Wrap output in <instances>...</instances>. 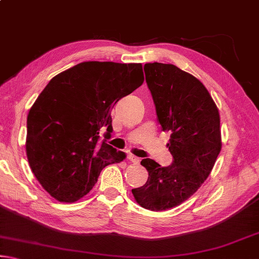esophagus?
<instances>
[{
    "label": "esophagus",
    "instance_id": "esophagus-1",
    "mask_svg": "<svg viewBox=\"0 0 259 259\" xmlns=\"http://www.w3.org/2000/svg\"><path fill=\"white\" fill-rule=\"evenodd\" d=\"M128 160L133 162V163H136V164H138L139 162H140V159H139V157L135 156V155H133V154H129V155H128Z\"/></svg>",
    "mask_w": 259,
    "mask_h": 259
}]
</instances>
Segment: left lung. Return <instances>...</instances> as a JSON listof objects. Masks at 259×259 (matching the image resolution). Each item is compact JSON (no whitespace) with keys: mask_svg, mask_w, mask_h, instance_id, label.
I'll return each mask as SVG.
<instances>
[{"mask_svg":"<svg viewBox=\"0 0 259 259\" xmlns=\"http://www.w3.org/2000/svg\"><path fill=\"white\" fill-rule=\"evenodd\" d=\"M161 129L169 131L172 163L161 166L152 159L140 164L147 182L133 188L143 208L162 211L177 207L199 190L211 172L222 148L216 104L198 78L171 64L144 66Z\"/></svg>","mask_w":259,"mask_h":259,"instance_id":"8db88e82","label":"left lung"}]
</instances>
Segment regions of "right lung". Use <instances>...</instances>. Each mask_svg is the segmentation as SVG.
I'll use <instances>...</instances> for the list:
<instances>
[{"label":"right lung","mask_w":259,"mask_h":259,"mask_svg":"<svg viewBox=\"0 0 259 259\" xmlns=\"http://www.w3.org/2000/svg\"><path fill=\"white\" fill-rule=\"evenodd\" d=\"M143 82L142 64L84 61L48 83L29 109L26 153L34 176L56 200L81 199L105 166L123 161L124 153L106 143L111 109Z\"/></svg>","instance_id":"1"}]
</instances>
